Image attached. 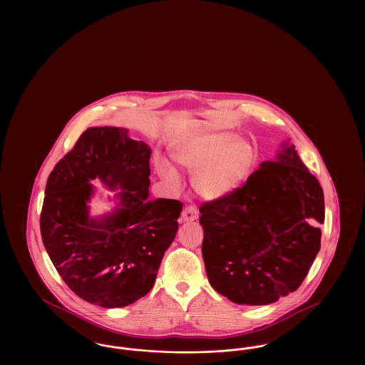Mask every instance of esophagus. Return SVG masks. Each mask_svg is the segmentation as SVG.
Listing matches in <instances>:
<instances>
[{
  "instance_id": "34e87169",
  "label": "esophagus",
  "mask_w": 365,
  "mask_h": 365,
  "mask_svg": "<svg viewBox=\"0 0 365 365\" xmlns=\"http://www.w3.org/2000/svg\"><path fill=\"white\" fill-rule=\"evenodd\" d=\"M197 219H198V209L195 208L194 205L183 209V212H182L183 222H194Z\"/></svg>"
}]
</instances>
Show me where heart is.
<instances>
[{"label": "heart", "mask_w": 365, "mask_h": 365, "mask_svg": "<svg viewBox=\"0 0 365 365\" xmlns=\"http://www.w3.org/2000/svg\"><path fill=\"white\" fill-rule=\"evenodd\" d=\"M175 161L185 170L195 173L192 186L205 200H220L237 190L252 173L257 150L250 140L238 138L230 131L195 134L176 145ZM157 171L170 185L179 186L174 167L160 160Z\"/></svg>", "instance_id": "1"}]
</instances>
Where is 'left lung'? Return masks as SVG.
<instances>
[{
    "mask_svg": "<svg viewBox=\"0 0 365 365\" xmlns=\"http://www.w3.org/2000/svg\"><path fill=\"white\" fill-rule=\"evenodd\" d=\"M210 286L240 305L295 292L320 250L323 189L290 139L242 187L200 208Z\"/></svg>",
    "mask_w": 365,
    "mask_h": 365,
    "instance_id": "obj_1",
    "label": "left lung"
}]
</instances>
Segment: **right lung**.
<instances>
[{
  "label": "right lung",
  "mask_w": 365,
  "mask_h": 365,
  "mask_svg": "<svg viewBox=\"0 0 365 365\" xmlns=\"http://www.w3.org/2000/svg\"><path fill=\"white\" fill-rule=\"evenodd\" d=\"M152 150L122 127H90L54 167L41 235L60 277L90 304L122 308L148 294L174 241L182 204L149 200ZM94 180L116 190L115 207L89 215Z\"/></svg>",
  "instance_id": "1"
}]
</instances>
